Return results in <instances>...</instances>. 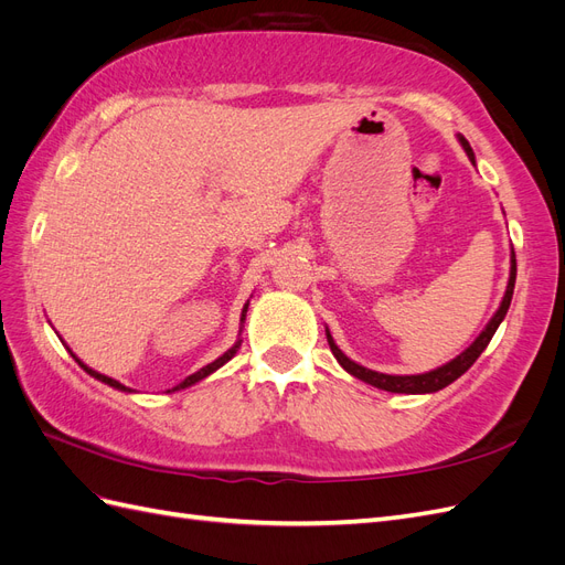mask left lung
Wrapping results in <instances>:
<instances>
[{
	"label": "left lung",
	"mask_w": 565,
	"mask_h": 565,
	"mask_svg": "<svg viewBox=\"0 0 565 565\" xmlns=\"http://www.w3.org/2000/svg\"><path fill=\"white\" fill-rule=\"evenodd\" d=\"M457 139H459V143H461V148L467 150L469 160L476 162L473 150H471V146H469V141L465 139V136H457ZM514 285H516V254H514V249H511V268H509L507 292H504V297H502L500 309L494 311V316H492L490 322L486 324V330L473 339V344H471L469 349H465L457 358H452L450 363L440 365V367H436V370H429V372H422V374H384V372H374V370H370V367L358 365V363L351 361V358H349L344 351H341V349L334 344V339H332V334H330L328 328H324V334H328V344H330V351H332L334 358H337V363H339L341 367H344L349 374H353V377L361 380V382H365V384H370V386H377V388H382V391H391V393H436V391H440V388H446L448 384H452L455 380H459L461 374H465V372L476 363V358L486 351V347L490 344L492 334L498 332L500 322L504 320V316H507V311H509L511 297H514Z\"/></svg>",
	"instance_id": "8db88e82"
}]
</instances>
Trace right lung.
<instances>
[{"label": "right lung", "mask_w": 565, "mask_h": 565, "mask_svg": "<svg viewBox=\"0 0 565 565\" xmlns=\"http://www.w3.org/2000/svg\"><path fill=\"white\" fill-rule=\"evenodd\" d=\"M247 306H249V301L243 306V313H241V324L245 322V318H247ZM241 332H243V328H241ZM241 344H243V339H237L235 341V344L224 353V355H218L216 358V361L214 363H210V365H204V367H200L198 372H193L191 374V377H185L181 384H177L172 391H181V388H188V386H193V384H198V382H202L204 377H210V374L212 372H216L221 365H226L228 361H231V358L237 353V349H241ZM67 351H71V349H67ZM71 355L75 358V361H77V365L84 370V372H87V374H92V377L94 380H98V382H104V384H108V386H113V388H117V391H125V393H131V388L129 386H125V384H119L117 380H113V377H106V374H100V372H96V370H92L89 365H84L82 361H79V358L71 351Z\"/></svg>", "instance_id": "obj_1"}]
</instances>
